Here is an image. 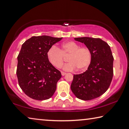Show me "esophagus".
Listing matches in <instances>:
<instances>
[{
	"instance_id": "1",
	"label": "esophagus",
	"mask_w": 129,
	"mask_h": 129,
	"mask_svg": "<svg viewBox=\"0 0 129 129\" xmlns=\"http://www.w3.org/2000/svg\"><path fill=\"white\" fill-rule=\"evenodd\" d=\"M67 73H65L64 72H62V71H61V75H62V76H64L66 75Z\"/></svg>"
}]
</instances>
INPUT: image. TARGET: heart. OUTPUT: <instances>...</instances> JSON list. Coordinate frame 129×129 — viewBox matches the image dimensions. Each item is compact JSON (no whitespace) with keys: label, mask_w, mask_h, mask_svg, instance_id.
I'll use <instances>...</instances> for the list:
<instances>
[{"label":"heart","mask_w":129,"mask_h":129,"mask_svg":"<svg viewBox=\"0 0 129 129\" xmlns=\"http://www.w3.org/2000/svg\"><path fill=\"white\" fill-rule=\"evenodd\" d=\"M49 60L53 66L60 68L65 60V57L68 56V61L63 67L65 71H72L76 68L79 71L86 70L92 60L91 50L86 46H80L74 41L64 42L61 49L53 46L49 49L48 53Z\"/></svg>","instance_id":"b5f03b06"}]
</instances>
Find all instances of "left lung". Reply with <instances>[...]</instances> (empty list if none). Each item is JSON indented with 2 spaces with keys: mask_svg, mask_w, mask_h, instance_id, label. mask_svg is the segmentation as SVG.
Segmentation results:
<instances>
[{
  "mask_svg": "<svg viewBox=\"0 0 129 129\" xmlns=\"http://www.w3.org/2000/svg\"><path fill=\"white\" fill-rule=\"evenodd\" d=\"M91 50L92 60L85 72L74 75L71 90L77 98L89 101L99 97L109 88L113 77L114 57L110 46L101 38H75Z\"/></svg>",
  "mask_w": 129,
  "mask_h": 129,
  "instance_id": "obj_1",
  "label": "left lung"
}]
</instances>
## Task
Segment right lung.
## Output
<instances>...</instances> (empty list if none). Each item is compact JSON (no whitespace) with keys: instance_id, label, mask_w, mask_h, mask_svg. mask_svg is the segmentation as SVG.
<instances>
[{"instance_id":"right-lung-1","label":"right lung","mask_w":129,"mask_h":129,"mask_svg":"<svg viewBox=\"0 0 129 129\" xmlns=\"http://www.w3.org/2000/svg\"><path fill=\"white\" fill-rule=\"evenodd\" d=\"M61 39L33 36L22 44L17 57V75L19 87L28 97L43 101L53 95L61 74L49 62L47 53Z\"/></svg>"}]
</instances>
